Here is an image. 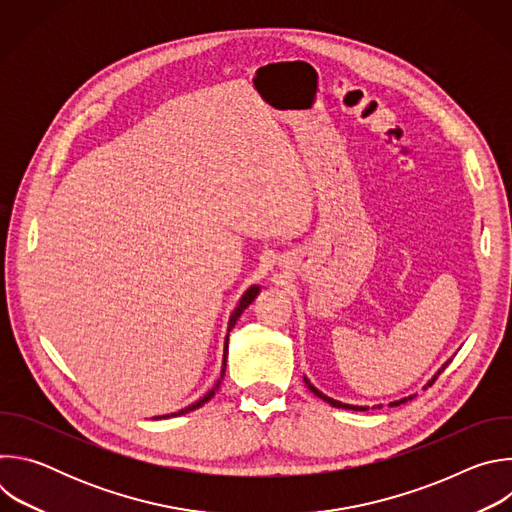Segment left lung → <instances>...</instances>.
<instances>
[{"label": "left lung", "instance_id": "left-lung-1", "mask_svg": "<svg viewBox=\"0 0 512 512\" xmlns=\"http://www.w3.org/2000/svg\"><path fill=\"white\" fill-rule=\"evenodd\" d=\"M448 362H450V360H448ZM448 362H446V364H444V367H442V369H440V371H437V375H442V371H444V369H446V367H448ZM437 375H435V377H433V379H431V381H429V383H427V387H431V385H433V383H435V379H437ZM304 381H306V385H308V389H310V391H312V393H314V395H316V397H320V399H322V401H326V403H330V405H332V407H340V409H354V411H364V409H367V407H358V405H346V403H340V401H334V399H330V397H326V395H324V393H320V391H318V389H316V387H314V385H312V383H310V381H308V379H304ZM409 399H413V397H405V399H401V401H393V403H391V405H401V403H407V401H409Z\"/></svg>", "mask_w": 512, "mask_h": 512}]
</instances>
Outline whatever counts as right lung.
<instances>
[{
    "label": "right lung",
    "mask_w": 512,
    "mask_h": 512,
    "mask_svg": "<svg viewBox=\"0 0 512 512\" xmlns=\"http://www.w3.org/2000/svg\"><path fill=\"white\" fill-rule=\"evenodd\" d=\"M259 294V285H251L245 294H243V298L239 300V304H237V308H235V312H233V316H231V320H229V332L235 328V324H237V320H239V316L243 314V310L255 300V296ZM227 348H229V336H227V340H225V360H223V371H221V379L216 381V385L202 397V399H198L196 403H192V405H188V407H184V409H180L178 413H170V415H162V417H176V415H184V413H188V411H194V409H198V407H202L208 399H212V395L218 391V387H221V381H223V377H225V369H227ZM162 417H156V419H162Z\"/></svg>",
    "instance_id": "add662e5"
}]
</instances>
